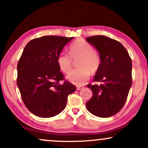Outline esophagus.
<instances>
[{
  "instance_id": "1",
  "label": "esophagus",
  "mask_w": 148,
  "mask_h": 148,
  "mask_svg": "<svg viewBox=\"0 0 148 148\" xmlns=\"http://www.w3.org/2000/svg\"><path fill=\"white\" fill-rule=\"evenodd\" d=\"M83 88H84V86H78L77 87H76V90H80L83 89Z\"/></svg>"
}]
</instances>
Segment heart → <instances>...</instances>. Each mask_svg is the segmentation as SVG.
<instances>
[{"label":"heart","mask_w":148,"mask_h":148,"mask_svg":"<svg viewBox=\"0 0 148 148\" xmlns=\"http://www.w3.org/2000/svg\"><path fill=\"white\" fill-rule=\"evenodd\" d=\"M70 56L64 52H61L57 58V64L61 72L68 74L71 70L72 59H79L77 65L79 68L73 71L67 76L70 82L81 86L90 78V72L95 73L101 64V58L99 54L88 42L84 40H79L72 44L69 48Z\"/></svg>","instance_id":"b5f03b06"}]
</instances>
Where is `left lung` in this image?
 Listing matches in <instances>:
<instances>
[{
    "mask_svg": "<svg viewBox=\"0 0 148 148\" xmlns=\"http://www.w3.org/2000/svg\"><path fill=\"white\" fill-rule=\"evenodd\" d=\"M98 51L101 64L94 81L99 85L88 84L92 97L86 103L90 113L100 118H108L124 106L132 84V59L120 42L103 35L86 38Z\"/></svg>",
    "mask_w": 148,
    "mask_h": 148,
    "instance_id": "1",
    "label": "left lung"
}]
</instances>
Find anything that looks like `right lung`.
<instances>
[{"mask_svg":"<svg viewBox=\"0 0 148 148\" xmlns=\"http://www.w3.org/2000/svg\"><path fill=\"white\" fill-rule=\"evenodd\" d=\"M74 37L47 35L32 40L25 47L17 64L16 84L25 106L34 115L51 118L64 109L67 97L76 90L64 81L58 56Z\"/></svg>","mask_w":148,"mask_h":148,"instance_id":"1","label":"right lung"}]
</instances>
